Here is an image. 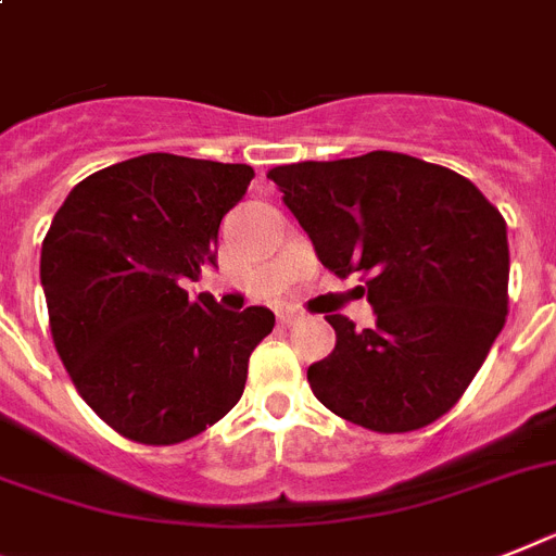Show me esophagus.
I'll list each match as a JSON object with an SVG mask.
<instances>
[{
  "mask_svg": "<svg viewBox=\"0 0 556 556\" xmlns=\"http://www.w3.org/2000/svg\"><path fill=\"white\" fill-rule=\"evenodd\" d=\"M298 318H301V315H298L292 306H283V309H278V324H281V327H292V324H298Z\"/></svg>",
  "mask_w": 556,
  "mask_h": 556,
  "instance_id": "1",
  "label": "esophagus"
}]
</instances>
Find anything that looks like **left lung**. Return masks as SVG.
<instances>
[{"instance_id": "8db88e82", "label": "left lung", "mask_w": 556, "mask_h": 556, "mask_svg": "<svg viewBox=\"0 0 556 556\" xmlns=\"http://www.w3.org/2000/svg\"><path fill=\"white\" fill-rule=\"evenodd\" d=\"M338 278L361 273L378 320L327 315L334 350L306 369L329 412L371 432L446 415L483 366L508 312L506 222L469 178L415 155L298 162L267 173Z\"/></svg>"}]
</instances>
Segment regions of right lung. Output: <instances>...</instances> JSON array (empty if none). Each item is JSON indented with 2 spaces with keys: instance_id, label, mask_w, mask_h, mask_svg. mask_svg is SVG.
Masks as SVG:
<instances>
[{
  "instance_id": "right-lung-1",
  "label": "right lung",
  "mask_w": 556,
  "mask_h": 556,
  "mask_svg": "<svg viewBox=\"0 0 556 556\" xmlns=\"http://www.w3.org/2000/svg\"><path fill=\"white\" fill-rule=\"evenodd\" d=\"M250 164L147 153L73 187L41 241L50 332L85 403L118 434L173 446L244 394L267 306L229 312L187 281L215 267L222 218Z\"/></svg>"
}]
</instances>
